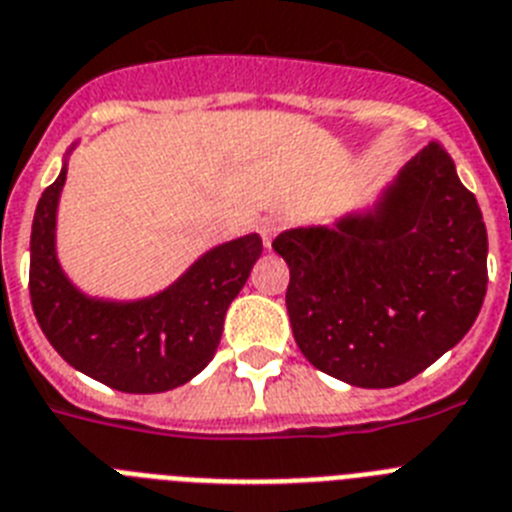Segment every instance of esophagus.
Here are the masks:
<instances>
[{
    "label": "esophagus",
    "mask_w": 512,
    "mask_h": 512,
    "mask_svg": "<svg viewBox=\"0 0 512 512\" xmlns=\"http://www.w3.org/2000/svg\"><path fill=\"white\" fill-rule=\"evenodd\" d=\"M281 229H283L281 218H265V221L260 223V234H263L265 247L270 249V244H273V236H276Z\"/></svg>",
    "instance_id": "1"
}]
</instances>
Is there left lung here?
I'll return each mask as SVG.
<instances>
[{
  "label": "left lung",
  "instance_id": "obj_1",
  "mask_svg": "<svg viewBox=\"0 0 512 512\" xmlns=\"http://www.w3.org/2000/svg\"><path fill=\"white\" fill-rule=\"evenodd\" d=\"M273 249L291 273V330L307 362L356 388H395L474 325L487 294V226L437 143L375 203L296 226Z\"/></svg>",
  "mask_w": 512,
  "mask_h": 512
}]
</instances>
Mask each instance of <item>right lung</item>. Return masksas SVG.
Segmentation results:
<instances>
[{"label":"right lung","instance_id":"obj_1","mask_svg":"<svg viewBox=\"0 0 512 512\" xmlns=\"http://www.w3.org/2000/svg\"><path fill=\"white\" fill-rule=\"evenodd\" d=\"M62 171L41 195L30 231V302L44 336L64 362L122 393H166L200 375L213 359L226 309L263 252L257 234L205 249L166 289L140 299L85 294L59 263Z\"/></svg>","mask_w":512,"mask_h":512}]
</instances>
